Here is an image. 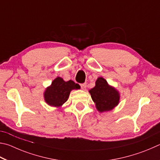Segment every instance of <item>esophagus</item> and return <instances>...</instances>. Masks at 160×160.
<instances>
[{
  "label": "esophagus",
  "instance_id": "1",
  "mask_svg": "<svg viewBox=\"0 0 160 160\" xmlns=\"http://www.w3.org/2000/svg\"><path fill=\"white\" fill-rule=\"evenodd\" d=\"M80 85H81V87H82L83 90H85V89L86 88V83H82V84H80Z\"/></svg>",
  "mask_w": 160,
  "mask_h": 160
}]
</instances>
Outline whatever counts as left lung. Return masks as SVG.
Returning a JSON list of instances; mask_svg holds the SVG:
<instances>
[{
    "mask_svg": "<svg viewBox=\"0 0 160 160\" xmlns=\"http://www.w3.org/2000/svg\"><path fill=\"white\" fill-rule=\"evenodd\" d=\"M91 98L100 112L112 110L119 104V93L102 77L98 78L95 87L89 91Z\"/></svg>",
    "mask_w": 160,
    "mask_h": 160,
    "instance_id": "8db88e82",
    "label": "left lung"
}]
</instances>
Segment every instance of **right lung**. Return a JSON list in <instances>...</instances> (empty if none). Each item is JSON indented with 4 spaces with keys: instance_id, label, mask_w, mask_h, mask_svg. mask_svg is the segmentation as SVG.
Wrapping results in <instances>:
<instances>
[{
    "instance_id": "add662e5",
    "label": "right lung",
    "mask_w": 160,
    "mask_h": 160,
    "mask_svg": "<svg viewBox=\"0 0 160 160\" xmlns=\"http://www.w3.org/2000/svg\"><path fill=\"white\" fill-rule=\"evenodd\" d=\"M78 88V84L73 81L64 82L61 77H57L45 91V101L50 106L60 108L68 100L71 91Z\"/></svg>"
}]
</instances>
